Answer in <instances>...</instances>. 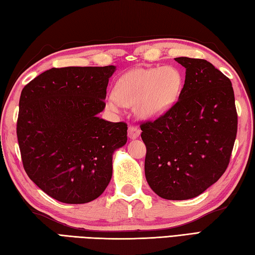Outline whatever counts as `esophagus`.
Here are the masks:
<instances>
[{"label": "esophagus", "instance_id": "obj_1", "mask_svg": "<svg viewBox=\"0 0 255 255\" xmlns=\"http://www.w3.org/2000/svg\"><path fill=\"white\" fill-rule=\"evenodd\" d=\"M140 132H141V130L134 126H130L128 128V137L130 139L138 138L140 136Z\"/></svg>", "mask_w": 255, "mask_h": 255}]
</instances>
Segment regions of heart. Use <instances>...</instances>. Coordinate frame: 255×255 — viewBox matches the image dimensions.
Wrapping results in <instances>:
<instances>
[{
	"label": "heart",
	"mask_w": 255,
	"mask_h": 255,
	"mask_svg": "<svg viewBox=\"0 0 255 255\" xmlns=\"http://www.w3.org/2000/svg\"><path fill=\"white\" fill-rule=\"evenodd\" d=\"M182 88L183 75L175 67L137 68L117 81L107 106L112 110L134 106L140 117L153 118L174 104Z\"/></svg>",
	"instance_id": "obj_1"
}]
</instances>
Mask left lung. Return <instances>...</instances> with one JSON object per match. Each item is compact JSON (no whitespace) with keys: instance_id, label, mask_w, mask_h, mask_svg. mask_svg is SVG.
Listing matches in <instances>:
<instances>
[{"instance_id":"1","label":"left lung","mask_w":255,"mask_h":255,"mask_svg":"<svg viewBox=\"0 0 255 255\" xmlns=\"http://www.w3.org/2000/svg\"><path fill=\"white\" fill-rule=\"evenodd\" d=\"M175 60L186 69L178 100L140 128L150 187L162 198L184 200L205 192L227 170L238 114L229 78L204 59Z\"/></svg>"}]
</instances>
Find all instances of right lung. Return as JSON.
<instances>
[{
	"instance_id": "right-lung-1",
	"label": "right lung",
	"mask_w": 255,
	"mask_h": 255,
	"mask_svg": "<svg viewBox=\"0 0 255 255\" xmlns=\"http://www.w3.org/2000/svg\"><path fill=\"white\" fill-rule=\"evenodd\" d=\"M115 67L47 70L24 86L16 125L24 170L50 197L85 204L113 174V153L127 142V124L97 117Z\"/></svg>"
}]
</instances>
